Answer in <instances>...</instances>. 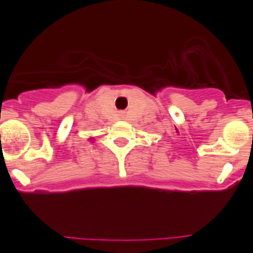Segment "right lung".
Listing matches in <instances>:
<instances>
[{"label":"right lung","mask_w":253,"mask_h":253,"mask_svg":"<svg viewBox=\"0 0 253 253\" xmlns=\"http://www.w3.org/2000/svg\"><path fill=\"white\" fill-rule=\"evenodd\" d=\"M90 141H93V139H91V138H90Z\"/></svg>","instance_id":"right-lung-1"}]
</instances>
